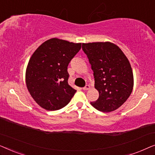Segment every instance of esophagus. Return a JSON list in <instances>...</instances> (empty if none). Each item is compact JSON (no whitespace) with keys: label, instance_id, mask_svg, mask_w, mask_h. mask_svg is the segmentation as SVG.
<instances>
[{"label":"esophagus","instance_id":"34e87169","mask_svg":"<svg viewBox=\"0 0 155 155\" xmlns=\"http://www.w3.org/2000/svg\"><path fill=\"white\" fill-rule=\"evenodd\" d=\"M90 86L88 85V84H87V85L84 87H83L84 90H90Z\"/></svg>","mask_w":155,"mask_h":155}]
</instances>
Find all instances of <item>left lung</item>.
<instances>
[{
	"mask_svg": "<svg viewBox=\"0 0 155 155\" xmlns=\"http://www.w3.org/2000/svg\"><path fill=\"white\" fill-rule=\"evenodd\" d=\"M94 72V87L99 98L90 104L99 111L108 113L124 104L134 84L130 63L121 49L109 41L82 44Z\"/></svg>",
	"mask_w": 155,
	"mask_h": 155,
	"instance_id": "obj_1",
	"label": "left lung"
}]
</instances>
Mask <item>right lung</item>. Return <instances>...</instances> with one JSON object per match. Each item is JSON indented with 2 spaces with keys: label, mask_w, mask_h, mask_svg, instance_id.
<instances>
[{
  "label": "right lung",
  "mask_w": 155,
  "mask_h": 155,
  "mask_svg": "<svg viewBox=\"0 0 155 155\" xmlns=\"http://www.w3.org/2000/svg\"><path fill=\"white\" fill-rule=\"evenodd\" d=\"M81 44L52 38L31 55L25 80L29 94L41 108L48 111L61 109L74 96L76 90L68 82V65Z\"/></svg>",
  "instance_id": "right-lung-1"
}]
</instances>
